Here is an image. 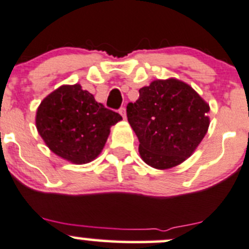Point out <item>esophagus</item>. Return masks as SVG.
Here are the masks:
<instances>
[{"label": "esophagus", "instance_id": "1", "mask_svg": "<svg viewBox=\"0 0 249 249\" xmlns=\"http://www.w3.org/2000/svg\"><path fill=\"white\" fill-rule=\"evenodd\" d=\"M119 113L122 114V117L124 118V119H125V118H126V112H125L124 107H120V108H119Z\"/></svg>", "mask_w": 249, "mask_h": 249}]
</instances>
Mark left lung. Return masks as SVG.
<instances>
[{
	"instance_id": "obj_1",
	"label": "left lung",
	"mask_w": 249,
	"mask_h": 249,
	"mask_svg": "<svg viewBox=\"0 0 249 249\" xmlns=\"http://www.w3.org/2000/svg\"><path fill=\"white\" fill-rule=\"evenodd\" d=\"M209 111L190 86L175 78L141 88L140 98L127 104L126 116L143 161L167 169L190 158L208 131Z\"/></svg>"
}]
</instances>
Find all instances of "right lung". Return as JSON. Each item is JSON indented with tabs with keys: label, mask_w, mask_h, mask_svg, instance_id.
Segmentation results:
<instances>
[{
	"label": "right lung",
	"mask_w": 249,
	"mask_h": 249,
	"mask_svg": "<svg viewBox=\"0 0 249 249\" xmlns=\"http://www.w3.org/2000/svg\"><path fill=\"white\" fill-rule=\"evenodd\" d=\"M123 118L96 103L80 85L62 86L41 101L36 129L56 155L74 163L90 162L103 150L109 127Z\"/></svg>",
	"instance_id": "obj_1"
}]
</instances>
